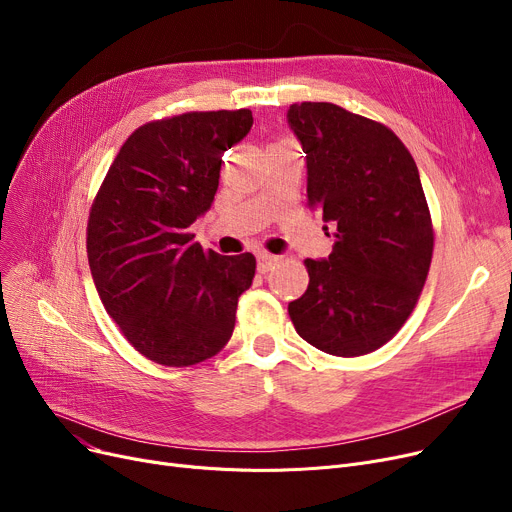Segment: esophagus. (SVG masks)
<instances>
[{
	"instance_id": "obj_1",
	"label": "esophagus",
	"mask_w": 512,
	"mask_h": 512,
	"mask_svg": "<svg viewBox=\"0 0 512 512\" xmlns=\"http://www.w3.org/2000/svg\"><path fill=\"white\" fill-rule=\"evenodd\" d=\"M276 263H278V257H274V255H270V253H259V255H257V270H259L261 274L270 272Z\"/></svg>"
}]
</instances>
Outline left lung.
Wrapping results in <instances>:
<instances>
[{
	"label": "left lung",
	"mask_w": 512,
	"mask_h": 512,
	"mask_svg": "<svg viewBox=\"0 0 512 512\" xmlns=\"http://www.w3.org/2000/svg\"><path fill=\"white\" fill-rule=\"evenodd\" d=\"M286 118L307 153V203L336 238L328 259H305L309 286L288 315L319 351L373 353L405 326L432 265L417 164L388 126L336 103H292Z\"/></svg>",
	"instance_id": "8db88e82"
}]
</instances>
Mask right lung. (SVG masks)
<instances>
[{
  "label": "right lung",
  "instance_id": "right-lung-1",
  "mask_svg": "<svg viewBox=\"0 0 512 512\" xmlns=\"http://www.w3.org/2000/svg\"><path fill=\"white\" fill-rule=\"evenodd\" d=\"M251 110L186 112L134 130L107 170L87 224L99 299L137 351L188 367L228 344L251 253L205 251L193 222L220 184L222 155L247 137Z\"/></svg>",
  "mask_w": 512,
  "mask_h": 512
}]
</instances>
